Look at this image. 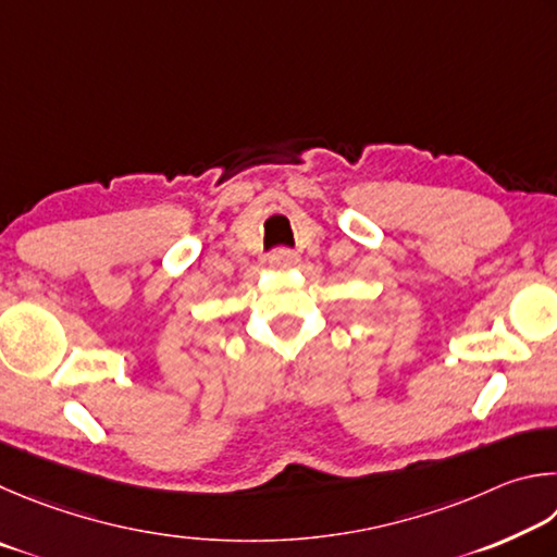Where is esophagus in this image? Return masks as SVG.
Returning <instances> with one entry per match:
<instances>
[{"instance_id": "1", "label": "esophagus", "mask_w": 557, "mask_h": 557, "mask_svg": "<svg viewBox=\"0 0 557 557\" xmlns=\"http://www.w3.org/2000/svg\"><path fill=\"white\" fill-rule=\"evenodd\" d=\"M298 261H300L298 253L288 251V249H278V251H273L271 257H269V263H271L273 269H294Z\"/></svg>"}]
</instances>
